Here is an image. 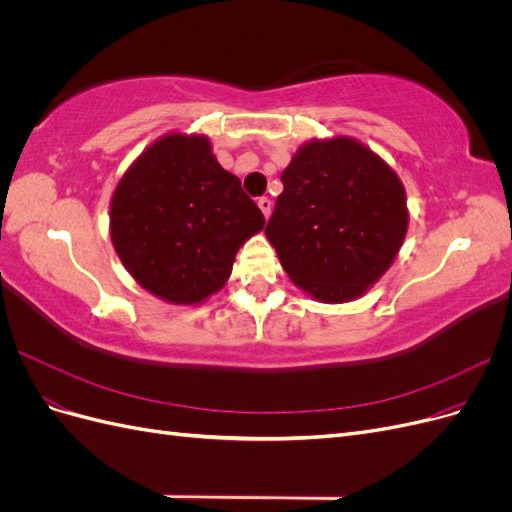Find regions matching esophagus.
<instances>
[{
  "mask_svg": "<svg viewBox=\"0 0 512 512\" xmlns=\"http://www.w3.org/2000/svg\"><path fill=\"white\" fill-rule=\"evenodd\" d=\"M258 207H260V211H262V213H265V218H269V215H271V209H273L271 198H269V196H260V198H258Z\"/></svg>",
  "mask_w": 512,
  "mask_h": 512,
  "instance_id": "obj_1",
  "label": "esophagus"
}]
</instances>
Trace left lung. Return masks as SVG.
<instances>
[{
	"mask_svg": "<svg viewBox=\"0 0 512 512\" xmlns=\"http://www.w3.org/2000/svg\"><path fill=\"white\" fill-rule=\"evenodd\" d=\"M282 183L265 235L290 280L327 303L361 297L406 237L399 177L374 151L339 136L303 145Z\"/></svg>",
	"mask_w": 512,
	"mask_h": 512,
	"instance_id": "1",
	"label": "left lung"
}]
</instances>
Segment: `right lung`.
I'll use <instances>...</instances> for the list:
<instances>
[{
	"mask_svg": "<svg viewBox=\"0 0 512 512\" xmlns=\"http://www.w3.org/2000/svg\"><path fill=\"white\" fill-rule=\"evenodd\" d=\"M265 215L224 170L205 136L168 134L119 181L111 200L115 252L156 297L192 305L218 292L239 247Z\"/></svg>",
	"mask_w": 512,
	"mask_h": 512,
	"instance_id": "add662e5",
	"label": "right lung"
}]
</instances>
